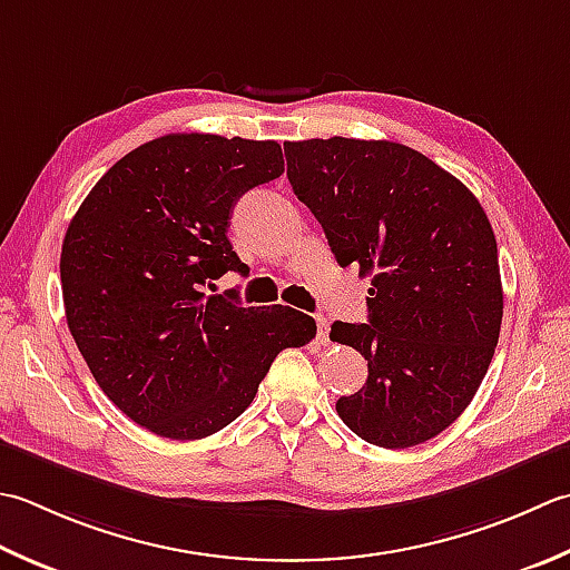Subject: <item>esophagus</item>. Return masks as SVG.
Returning a JSON list of instances; mask_svg holds the SVG:
<instances>
[{
	"label": "esophagus",
	"instance_id": "obj_1",
	"mask_svg": "<svg viewBox=\"0 0 570 570\" xmlns=\"http://www.w3.org/2000/svg\"><path fill=\"white\" fill-rule=\"evenodd\" d=\"M316 328H318V341L326 345L328 343V321L323 316H316Z\"/></svg>",
	"mask_w": 570,
	"mask_h": 570
}]
</instances>
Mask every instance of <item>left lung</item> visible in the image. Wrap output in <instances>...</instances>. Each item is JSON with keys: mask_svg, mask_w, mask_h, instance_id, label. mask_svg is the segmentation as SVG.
Listing matches in <instances>:
<instances>
[{"mask_svg": "<svg viewBox=\"0 0 570 570\" xmlns=\"http://www.w3.org/2000/svg\"><path fill=\"white\" fill-rule=\"evenodd\" d=\"M284 150L336 262L371 276L367 323L331 326L367 361L365 385L336 403L341 420L385 450L432 440L472 403L499 341L504 294L482 205L400 142L336 136Z\"/></svg>", "mask_w": 570, "mask_h": 570, "instance_id": "1", "label": "left lung"}]
</instances>
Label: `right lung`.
I'll return each instance as SVG.
<instances>
[{"mask_svg":"<svg viewBox=\"0 0 570 570\" xmlns=\"http://www.w3.org/2000/svg\"><path fill=\"white\" fill-rule=\"evenodd\" d=\"M284 173L276 140L170 132L130 150L66 229L69 331L110 403L160 438L237 420L284 348L316 336L288 306H242L203 286L247 269L227 239L237 199Z\"/></svg>","mask_w":570,"mask_h":570,"instance_id":"right-lung-1","label":"right lung"}]
</instances>
